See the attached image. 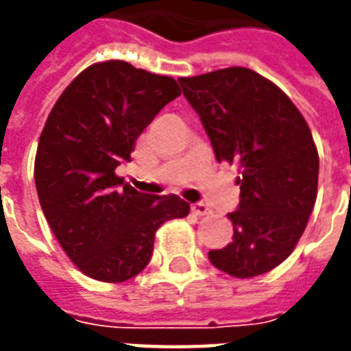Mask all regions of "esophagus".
<instances>
[{
  "label": "esophagus",
  "mask_w": 351,
  "mask_h": 351,
  "mask_svg": "<svg viewBox=\"0 0 351 351\" xmlns=\"http://www.w3.org/2000/svg\"><path fill=\"white\" fill-rule=\"evenodd\" d=\"M191 213L195 216H206V214H210V208L205 203H195V205H191Z\"/></svg>",
  "instance_id": "1"
}]
</instances>
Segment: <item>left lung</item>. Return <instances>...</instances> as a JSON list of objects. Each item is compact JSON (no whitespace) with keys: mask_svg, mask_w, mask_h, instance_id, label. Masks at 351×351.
<instances>
[{"mask_svg":"<svg viewBox=\"0 0 351 351\" xmlns=\"http://www.w3.org/2000/svg\"><path fill=\"white\" fill-rule=\"evenodd\" d=\"M218 161L237 163L233 241L208 252L235 278H254L295 250L317 195L319 158L306 120L274 82L246 67L178 79Z\"/></svg>","mask_w":351,"mask_h":351,"instance_id":"obj_1","label":"left lung"}]
</instances>
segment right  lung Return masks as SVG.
<instances>
[{
	"instance_id": "right-lung-1",
	"label": "right lung",
	"mask_w": 351,
	"mask_h": 351,
	"mask_svg": "<svg viewBox=\"0 0 351 351\" xmlns=\"http://www.w3.org/2000/svg\"><path fill=\"white\" fill-rule=\"evenodd\" d=\"M178 95L175 79L108 60L75 77L50 110L35 154L37 195L60 246L90 278L137 276L161 223L190 213L178 195L141 193L114 173Z\"/></svg>"
}]
</instances>
